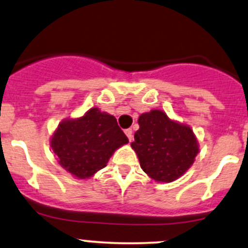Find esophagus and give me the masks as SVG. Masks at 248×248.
<instances>
[{
  "mask_svg": "<svg viewBox=\"0 0 248 248\" xmlns=\"http://www.w3.org/2000/svg\"><path fill=\"white\" fill-rule=\"evenodd\" d=\"M125 135L127 136V138H129V140L131 142L132 138H134V132H132L131 129H126L125 130Z\"/></svg>",
  "mask_w": 248,
  "mask_h": 248,
  "instance_id": "34e87169",
  "label": "esophagus"
}]
</instances>
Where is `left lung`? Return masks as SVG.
<instances>
[{
    "label": "left lung",
    "instance_id": "obj_1",
    "mask_svg": "<svg viewBox=\"0 0 248 248\" xmlns=\"http://www.w3.org/2000/svg\"><path fill=\"white\" fill-rule=\"evenodd\" d=\"M132 149L140 168L157 182H172L194 163L199 144L193 130L159 110L140 114Z\"/></svg>",
    "mask_w": 248,
    "mask_h": 248
}]
</instances>
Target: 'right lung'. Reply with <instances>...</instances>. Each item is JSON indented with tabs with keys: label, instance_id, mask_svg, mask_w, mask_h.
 Instances as JSON below:
<instances>
[{
	"label": "right lung",
	"instance_id": "add662e5",
	"mask_svg": "<svg viewBox=\"0 0 248 248\" xmlns=\"http://www.w3.org/2000/svg\"><path fill=\"white\" fill-rule=\"evenodd\" d=\"M126 143L117 119L97 108L80 118L61 122L50 140L60 166L81 180L106 167L114 151Z\"/></svg>",
	"mask_w": 248,
	"mask_h": 248
}]
</instances>
